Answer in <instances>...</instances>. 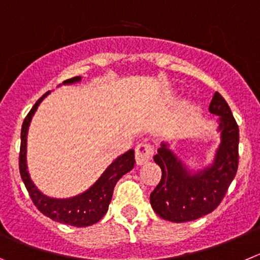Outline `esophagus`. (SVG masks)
<instances>
[{
	"instance_id": "1",
	"label": "esophagus",
	"mask_w": 260,
	"mask_h": 260,
	"mask_svg": "<svg viewBox=\"0 0 260 260\" xmlns=\"http://www.w3.org/2000/svg\"><path fill=\"white\" fill-rule=\"evenodd\" d=\"M154 154V147L150 144H139L136 146L135 156H136V163L139 166L145 165L151 159Z\"/></svg>"
}]
</instances>
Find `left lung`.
Listing matches in <instances>:
<instances>
[{
  "label": "left lung",
  "mask_w": 260,
  "mask_h": 260,
  "mask_svg": "<svg viewBox=\"0 0 260 260\" xmlns=\"http://www.w3.org/2000/svg\"><path fill=\"white\" fill-rule=\"evenodd\" d=\"M210 113L219 115L220 145L214 163L196 174L182 165L168 144H162L154 162L162 170V179L150 194L154 211L165 220L185 223L214 211L220 205L238 168V125L226 101L215 93Z\"/></svg>",
  "instance_id": "obj_1"
}]
</instances>
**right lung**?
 Here are the masks:
<instances>
[{"label":"right lung","mask_w":260,"mask_h":260,"mask_svg":"<svg viewBox=\"0 0 260 260\" xmlns=\"http://www.w3.org/2000/svg\"><path fill=\"white\" fill-rule=\"evenodd\" d=\"M80 76L69 79L63 81V84H72L80 81ZM50 92H46L39 101L34 105L31 111L25 116L22 125V133H20V153H19V171L23 182L27 188L28 194L31 197L32 202L35 203L40 212H43L45 216L50 217L53 220L59 223L67 224L74 226H89L100 221L109 210V205L111 202L113 191L116 182L123 175L129 172L135 166V151L128 150L123 155L116 158L109 167L106 168L102 176L84 193L79 194L76 197L67 198V200H57L44 196L32 182L29 174L27 171V163H25V147H27V133L31 119L35 111L39 107L40 102Z\"/></svg>","instance_id":"right-lung-1"}]
</instances>
